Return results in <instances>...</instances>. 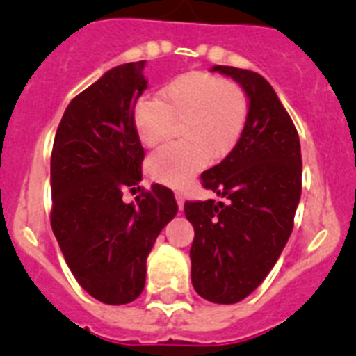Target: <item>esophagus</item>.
Listing matches in <instances>:
<instances>
[{
  "label": "esophagus",
  "instance_id": "1",
  "mask_svg": "<svg viewBox=\"0 0 356 356\" xmlns=\"http://www.w3.org/2000/svg\"><path fill=\"white\" fill-rule=\"evenodd\" d=\"M175 197H176V203H178V207H180V210L184 209V201H185L184 194H181V193H176Z\"/></svg>",
  "mask_w": 356,
  "mask_h": 356
}]
</instances>
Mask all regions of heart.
Returning a JSON list of instances; mask_svg holds the SVG:
<instances>
[{"mask_svg": "<svg viewBox=\"0 0 356 356\" xmlns=\"http://www.w3.org/2000/svg\"><path fill=\"white\" fill-rule=\"evenodd\" d=\"M250 114V97L241 85L209 72H185L160 90L159 99H140L134 108L135 135L155 147L180 122V143L149 156L151 180L184 187L209 162H221L237 147Z\"/></svg>", "mask_w": 356, "mask_h": 356, "instance_id": "b5f03b06", "label": "heart"}]
</instances>
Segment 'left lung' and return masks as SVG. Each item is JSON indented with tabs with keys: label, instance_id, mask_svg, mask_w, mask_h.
<instances>
[{
	"label": "left lung",
	"instance_id": "1",
	"mask_svg": "<svg viewBox=\"0 0 356 356\" xmlns=\"http://www.w3.org/2000/svg\"><path fill=\"white\" fill-rule=\"evenodd\" d=\"M250 97L246 128L201 185L222 201H185L194 226L193 285L212 303H238L264 282L291 237L301 197V147L294 122L269 81L248 69L213 65Z\"/></svg>",
	"mask_w": 356,
	"mask_h": 356
}]
</instances>
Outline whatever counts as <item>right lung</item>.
<instances>
[{
    "label": "right lung",
    "instance_id": "1",
    "mask_svg": "<svg viewBox=\"0 0 356 356\" xmlns=\"http://www.w3.org/2000/svg\"><path fill=\"white\" fill-rule=\"evenodd\" d=\"M144 65H118L78 94L51 151L53 234L78 284L106 305L139 298L147 254L178 212L171 188L159 184L122 201L143 178L134 108L147 87Z\"/></svg>",
    "mask_w": 356,
    "mask_h": 356
}]
</instances>
